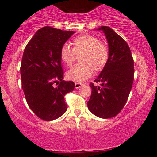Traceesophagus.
I'll list each match as a JSON object with an SVG mask.
<instances>
[{"instance_id": "34e87169", "label": "esophagus", "mask_w": 157, "mask_h": 157, "mask_svg": "<svg viewBox=\"0 0 157 157\" xmlns=\"http://www.w3.org/2000/svg\"><path fill=\"white\" fill-rule=\"evenodd\" d=\"M82 85L83 83H75V88H76V89H79V88H80Z\"/></svg>"}]
</instances>
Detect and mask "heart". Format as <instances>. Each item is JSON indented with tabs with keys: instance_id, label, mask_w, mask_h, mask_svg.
Wrapping results in <instances>:
<instances>
[{
	"instance_id": "obj_1",
	"label": "heart",
	"mask_w": 157,
	"mask_h": 157,
	"mask_svg": "<svg viewBox=\"0 0 157 157\" xmlns=\"http://www.w3.org/2000/svg\"><path fill=\"white\" fill-rule=\"evenodd\" d=\"M71 48L63 44L60 49V57L66 66H71L80 56L81 63L74 66L67 72V78L75 82H82L89 78L95 71L103 70L109 59V48L104 43L91 34H82L75 38Z\"/></svg>"
}]
</instances>
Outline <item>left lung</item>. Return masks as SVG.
<instances>
[{"mask_svg":"<svg viewBox=\"0 0 157 157\" xmlns=\"http://www.w3.org/2000/svg\"><path fill=\"white\" fill-rule=\"evenodd\" d=\"M109 43L108 63L94 82L90 83L91 96L87 103L89 111L96 117H116L125 106L134 81V66L130 48L125 40L108 26H102Z\"/></svg>","mask_w":157,"mask_h":157,"instance_id":"8db88e82","label":"left lung"}]
</instances>
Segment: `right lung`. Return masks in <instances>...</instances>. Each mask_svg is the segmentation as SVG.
<instances>
[{"label": "right lung", "mask_w": 157, "mask_h": 157, "mask_svg": "<svg viewBox=\"0 0 157 157\" xmlns=\"http://www.w3.org/2000/svg\"><path fill=\"white\" fill-rule=\"evenodd\" d=\"M74 31L46 26L38 30L23 51L21 65L22 89L33 112L45 121L61 117L67 110L64 96L74 89L63 81L60 49Z\"/></svg>", "instance_id": "add662e5"}]
</instances>
